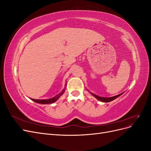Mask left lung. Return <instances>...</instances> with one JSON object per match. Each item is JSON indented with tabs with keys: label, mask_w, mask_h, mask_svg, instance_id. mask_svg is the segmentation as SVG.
<instances>
[{
	"label": "left lung",
	"mask_w": 151,
	"mask_h": 151,
	"mask_svg": "<svg viewBox=\"0 0 151 151\" xmlns=\"http://www.w3.org/2000/svg\"><path fill=\"white\" fill-rule=\"evenodd\" d=\"M123 93H121L120 94L118 95H116V96H113V97H109V98H104V97H100L99 96H97L96 95L92 93H91V94H92L93 96H94L97 99L99 100L100 101H102V102H105V103H108V102H110L111 101H113V100L115 99L116 98H117L118 97H119L120 96H121Z\"/></svg>",
	"instance_id": "obj_1"
}]
</instances>
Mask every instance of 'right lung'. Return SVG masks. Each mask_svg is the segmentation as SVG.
I'll use <instances>...</instances> for the list:
<instances>
[{"instance_id": "add662e5", "label": "right lung", "mask_w": 151, "mask_h": 151, "mask_svg": "<svg viewBox=\"0 0 151 151\" xmlns=\"http://www.w3.org/2000/svg\"><path fill=\"white\" fill-rule=\"evenodd\" d=\"M65 91V88L63 89L60 93H59L57 94L56 96H55L51 99H31L32 101H33L37 103H40V104H50V103H53L54 102H55L57 100L60 98L61 95H62L64 93Z\"/></svg>"}]
</instances>
